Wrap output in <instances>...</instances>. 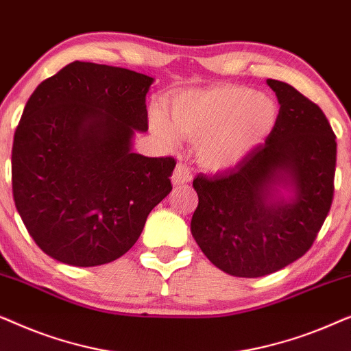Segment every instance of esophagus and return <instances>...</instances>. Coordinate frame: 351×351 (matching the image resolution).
Instances as JSON below:
<instances>
[{"label":"esophagus","mask_w":351,"mask_h":351,"mask_svg":"<svg viewBox=\"0 0 351 351\" xmlns=\"http://www.w3.org/2000/svg\"><path fill=\"white\" fill-rule=\"evenodd\" d=\"M172 185H184L191 180V171L186 165H177L174 174H172Z\"/></svg>","instance_id":"1"}]
</instances>
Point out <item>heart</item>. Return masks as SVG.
I'll list each match as a JSON object with an SVG mask.
<instances>
[{"label":"heart","mask_w":351,"mask_h":351,"mask_svg":"<svg viewBox=\"0 0 351 351\" xmlns=\"http://www.w3.org/2000/svg\"><path fill=\"white\" fill-rule=\"evenodd\" d=\"M273 97L244 86L185 90L167 104L166 114L153 110L152 128L167 145L177 137L198 141L196 156L210 171L233 167L275 128Z\"/></svg>","instance_id":"obj_1"}]
</instances>
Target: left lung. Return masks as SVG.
<instances>
[{"label": "left lung", "mask_w": 351, "mask_h": 351, "mask_svg": "<svg viewBox=\"0 0 351 351\" xmlns=\"http://www.w3.org/2000/svg\"><path fill=\"white\" fill-rule=\"evenodd\" d=\"M267 84L280 113L265 143L225 172L193 180L191 234L215 267L239 278L270 275L304 256L334 198L337 142L323 110L291 84Z\"/></svg>", "instance_id": "left-lung-1"}]
</instances>
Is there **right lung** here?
<instances>
[{"label": "right lung", "instance_id": "right-lung-1", "mask_svg": "<svg viewBox=\"0 0 351 351\" xmlns=\"http://www.w3.org/2000/svg\"><path fill=\"white\" fill-rule=\"evenodd\" d=\"M153 78L71 62L43 81L23 108L12 145L16 208L38 247L73 267L117 261L171 193L176 160L132 152L148 131Z\"/></svg>", "mask_w": 351, "mask_h": 351}]
</instances>
